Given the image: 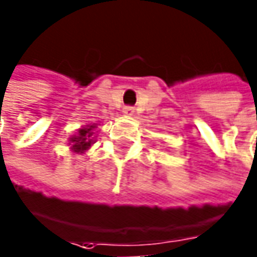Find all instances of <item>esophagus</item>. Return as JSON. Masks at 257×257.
Wrapping results in <instances>:
<instances>
[{
  "instance_id": "esophagus-1",
  "label": "esophagus",
  "mask_w": 257,
  "mask_h": 257,
  "mask_svg": "<svg viewBox=\"0 0 257 257\" xmlns=\"http://www.w3.org/2000/svg\"><path fill=\"white\" fill-rule=\"evenodd\" d=\"M134 112H135V109H134L132 106H125V108L122 109V113H123L125 116H132Z\"/></svg>"
}]
</instances>
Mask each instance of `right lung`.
Instances as JSON below:
<instances>
[{
    "mask_svg": "<svg viewBox=\"0 0 257 257\" xmlns=\"http://www.w3.org/2000/svg\"><path fill=\"white\" fill-rule=\"evenodd\" d=\"M96 128H98V123H91V125H85L78 129L75 135H71L68 138L69 151L74 154H85L95 144V137L98 134Z\"/></svg>",
    "mask_w": 257,
    "mask_h": 257,
    "instance_id": "add662e5",
    "label": "right lung"
}]
</instances>
